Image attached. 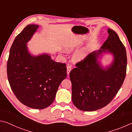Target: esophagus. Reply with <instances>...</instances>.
Wrapping results in <instances>:
<instances>
[{
	"instance_id": "esophagus-1",
	"label": "esophagus",
	"mask_w": 132,
	"mask_h": 132,
	"mask_svg": "<svg viewBox=\"0 0 132 132\" xmlns=\"http://www.w3.org/2000/svg\"><path fill=\"white\" fill-rule=\"evenodd\" d=\"M71 69H72L71 66L70 65H68L67 67V72L68 75L70 74V71H71Z\"/></svg>"
}]
</instances>
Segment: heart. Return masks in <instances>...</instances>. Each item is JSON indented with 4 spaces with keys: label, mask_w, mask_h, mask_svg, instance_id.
<instances>
[{
    "label": "heart",
    "mask_w": 132,
    "mask_h": 132,
    "mask_svg": "<svg viewBox=\"0 0 132 132\" xmlns=\"http://www.w3.org/2000/svg\"><path fill=\"white\" fill-rule=\"evenodd\" d=\"M94 46L93 43H91L90 44L86 46V47H85L84 49L80 50V52H78L77 54L75 55L74 59L77 60V61H80V60H84L85 58H86L87 55H88L90 53L92 52V48H93ZM76 46L75 45H68L66 46L65 49L68 52H73V50L75 49Z\"/></svg>",
    "instance_id": "obj_1"
}]
</instances>
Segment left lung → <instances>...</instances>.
Instances as JSON below:
<instances>
[{"instance_id": "8db88e82", "label": "left lung", "mask_w": 132, "mask_h": 132, "mask_svg": "<svg viewBox=\"0 0 132 132\" xmlns=\"http://www.w3.org/2000/svg\"><path fill=\"white\" fill-rule=\"evenodd\" d=\"M108 38L98 50L91 53L76 64L70 73L72 83V100L84 111H93L104 107L116 96L126 77L125 47L114 31L108 29ZM105 54L113 60L104 66L101 60Z\"/></svg>"}]
</instances>
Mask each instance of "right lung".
<instances>
[{
  "mask_svg": "<svg viewBox=\"0 0 132 132\" xmlns=\"http://www.w3.org/2000/svg\"><path fill=\"white\" fill-rule=\"evenodd\" d=\"M39 28L29 24L16 36L11 46L7 65L10 87L23 104L42 110L54 100L60 84L67 77L66 64L57 62L50 54L34 55L27 43Z\"/></svg>",
  "mask_w": 132,
  "mask_h": 132,
  "instance_id": "obj_1",
  "label": "right lung"
}]
</instances>
